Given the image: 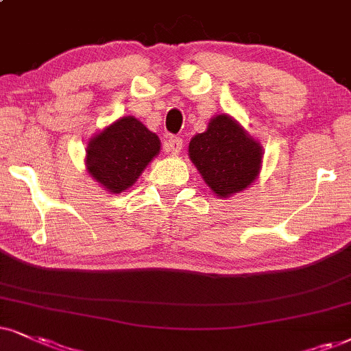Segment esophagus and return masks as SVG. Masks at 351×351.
<instances>
[{
    "instance_id": "1",
    "label": "esophagus",
    "mask_w": 351,
    "mask_h": 351,
    "mask_svg": "<svg viewBox=\"0 0 351 351\" xmlns=\"http://www.w3.org/2000/svg\"><path fill=\"white\" fill-rule=\"evenodd\" d=\"M163 147H165V152H168V154H173V155L180 154L181 147H183V139H181V137H176V136H170L165 141V145H163Z\"/></svg>"
}]
</instances>
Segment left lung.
Listing matches in <instances>:
<instances>
[{
  "label": "left lung",
  "instance_id": "1",
  "mask_svg": "<svg viewBox=\"0 0 351 351\" xmlns=\"http://www.w3.org/2000/svg\"><path fill=\"white\" fill-rule=\"evenodd\" d=\"M189 158L219 197H230L254 183L263 162V145L228 114H217L207 130L189 143Z\"/></svg>",
  "mask_w": 351,
  "mask_h": 351
}]
</instances>
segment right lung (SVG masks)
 <instances>
[{
    "mask_svg": "<svg viewBox=\"0 0 351 351\" xmlns=\"http://www.w3.org/2000/svg\"><path fill=\"white\" fill-rule=\"evenodd\" d=\"M160 152V139L134 117H123L88 141L87 171L105 191L123 193Z\"/></svg>",
    "mask_w": 351,
    "mask_h": 351,
    "instance_id": "obj_1",
    "label": "right lung"
}]
</instances>
